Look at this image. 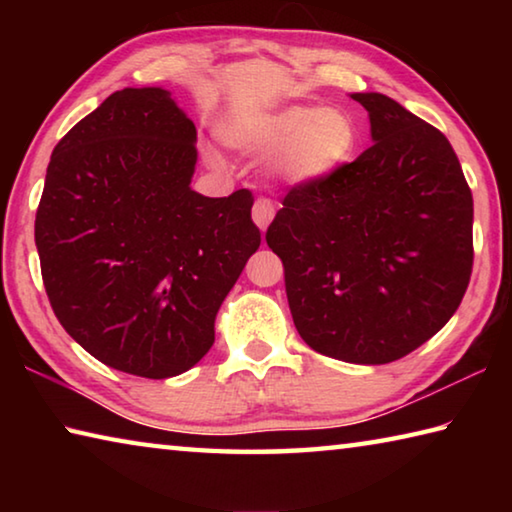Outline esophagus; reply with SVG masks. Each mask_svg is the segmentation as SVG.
Returning <instances> with one entry per match:
<instances>
[{
	"mask_svg": "<svg viewBox=\"0 0 512 512\" xmlns=\"http://www.w3.org/2000/svg\"><path fill=\"white\" fill-rule=\"evenodd\" d=\"M275 216V205L273 201H268V198H257L255 205H253V221L259 230H266L268 225H271Z\"/></svg>",
	"mask_w": 512,
	"mask_h": 512,
	"instance_id": "34e87169",
	"label": "esophagus"
}]
</instances>
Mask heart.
<instances>
[{"label":"heart","mask_w":512,"mask_h":512,"mask_svg":"<svg viewBox=\"0 0 512 512\" xmlns=\"http://www.w3.org/2000/svg\"><path fill=\"white\" fill-rule=\"evenodd\" d=\"M225 140L253 155H274L273 167L284 183L320 185L354 160L359 126L345 110L284 106L232 126Z\"/></svg>","instance_id":"obj_1"}]
</instances>
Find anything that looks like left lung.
<instances>
[{
    "mask_svg": "<svg viewBox=\"0 0 512 512\" xmlns=\"http://www.w3.org/2000/svg\"><path fill=\"white\" fill-rule=\"evenodd\" d=\"M370 149L334 178L293 187L266 230L293 323L311 350L377 366L445 327L472 275V192L447 137L379 92Z\"/></svg>",
    "mask_w": 512,
    "mask_h": 512,
    "instance_id": "1",
    "label": "left lung"
}]
</instances>
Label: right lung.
<instances>
[{"label":"right lung","instance_id":"obj_1","mask_svg":"<svg viewBox=\"0 0 512 512\" xmlns=\"http://www.w3.org/2000/svg\"><path fill=\"white\" fill-rule=\"evenodd\" d=\"M196 126L164 88H124L56 144L36 214L42 282L65 332L106 366H196L262 244L248 189H192Z\"/></svg>","mask_w":512,"mask_h":512}]
</instances>
